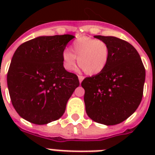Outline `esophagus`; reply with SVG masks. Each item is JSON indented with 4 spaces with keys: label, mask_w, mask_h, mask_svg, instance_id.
Here are the masks:
<instances>
[{
    "label": "esophagus",
    "mask_w": 155,
    "mask_h": 155,
    "mask_svg": "<svg viewBox=\"0 0 155 155\" xmlns=\"http://www.w3.org/2000/svg\"><path fill=\"white\" fill-rule=\"evenodd\" d=\"M78 78H79V80H80V83L82 82L83 80L84 79V77L83 75H79V76H78Z\"/></svg>",
    "instance_id": "obj_1"
}]
</instances>
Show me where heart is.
<instances>
[{
	"mask_svg": "<svg viewBox=\"0 0 155 155\" xmlns=\"http://www.w3.org/2000/svg\"><path fill=\"white\" fill-rule=\"evenodd\" d=\"M70 49L62 52L63 65L68 71L75 68L78 58L79 65L86 74L97 75L105 69L109 60V47L101 40L83 36L72 42Z\"/></svg>",
	"mask_w": 155,
	"mask_h": 155,
	"instance_id": "heart-1",
	"label": "heart"
}]
</instances>
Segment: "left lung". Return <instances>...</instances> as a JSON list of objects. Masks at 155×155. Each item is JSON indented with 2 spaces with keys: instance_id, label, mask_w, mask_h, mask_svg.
I'll return each instance as SVG.
<instances>
[{
  "instance_id": "8db88e82",
  "label": "left lung",
  "mask_w": 155,
  "mask_h": 155,
  "mask_svg": "<svg viewBox=\"0 0 155 155\" xmlns=\"http://www.w3.org/2000/svg\"><path fill=\"white\" fill-rule=\"evenodd\" d=\"M109 47L110 56L105 69L85 78V109L97 123L113 125L134 113L143 96L146 70L137 50L125 40L96 35Z\"/></svg>"
}]
</instances>
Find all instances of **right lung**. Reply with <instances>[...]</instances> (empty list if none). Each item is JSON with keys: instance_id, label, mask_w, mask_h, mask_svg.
Segmentation results:
<instances>
[{"instance_id": "add662e5", "label": "right lung", "mask_w": 155, "mask_h": 155, "mask_svg": "<svg viewBox=\"0 0 155 155\" xmlns=\"http://www.w3.org/2000/svg\"><path fill=\"white\" fill-rule=\"evenodd\" d=\"M71 35L41 36L20 45L13 54L7 84L13 108L36 125L59 119L80 85L78 76L65 70L62 52Z\"/></svg>"}]
</instances>
